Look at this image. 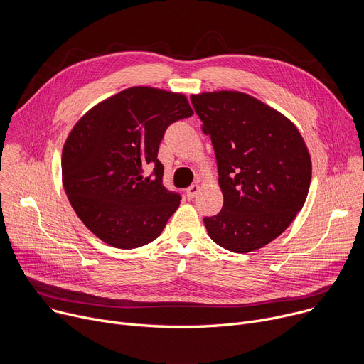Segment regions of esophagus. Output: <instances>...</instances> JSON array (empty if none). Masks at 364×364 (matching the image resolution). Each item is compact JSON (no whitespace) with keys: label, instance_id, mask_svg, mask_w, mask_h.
<instances>
[{"label":"esophagus","instance_id":"34e87169","mask_svg":"<svg viewBox=\"0 0 364 364\" xmlns=\"http://www.w3.org/2000/svg\"><path fill=\"white\" fill-rule=\"evenodd\" d=\"M198 190H200V186H198V184H191V186L187 188V197H188V198H194L196 194L198 193Z\"/></svg>","mask_w":364,"mask_h":364}]
</instances>
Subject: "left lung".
I'll use <instances>...</instances> for the list:
<instances>
[{
  "instance_id": "left-lung-1",
  "label": "left lung",
  "mask_w": 364,
  "mask_h": 364,
  "mask_svg": "<svg viewBox=\"0 0 364 364\" xmlns=\"http://www.w3.org/2000/svg\"><path fill=\"white\" fill-rule=\"evenodd\" d=\"M216 154L222 210L204 218L219 246L247 253L277 239L305 203L311 157L296 127L259 99L235 90L191 95Z\"/></svg>"
}]
</instances>
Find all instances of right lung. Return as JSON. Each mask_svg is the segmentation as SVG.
I'll use <instances>...</instances> for the list:
<instances>
[{
	"label": "right lung",
	"instance_id": "1",
	"mask_svg": "<svg viewBox=\"0 0 364 364\" xmlns=\"http://www.w3.org/2000/svg\"><path fill=\"white\" fill-rule=\"evenodd\" d=\"M191 115L183 93L134 86L77 121L62 152L63 187L95 236L132 249L161 235L181 197L163 186L159 146L173 122Z\"/></svg>",
	"mask_w": 364,
	"mask_h": 364
}]
</instances>
